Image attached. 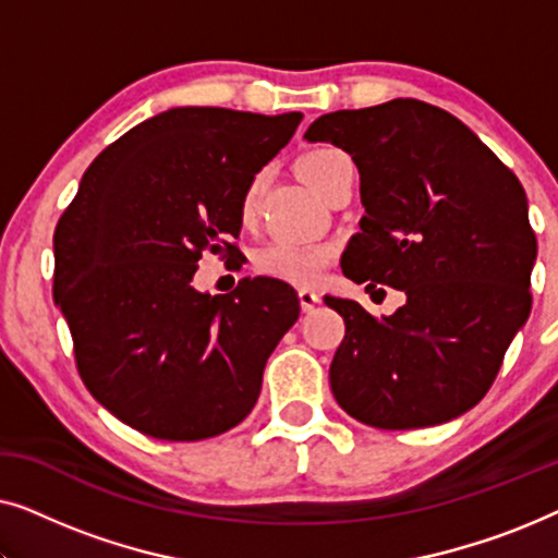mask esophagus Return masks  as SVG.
Instances as JSON below:
<instances>
[{
    "label": "esophagus",
    "mask_w": 558,
    "mask_h": 558,
    "mask_svg": "<svg viewBox=\"0 0 558 558\" xmlns=\"http://www.w3.org/2000/svg\"><path fill=\"white\" fill-rule=\"evenodd\" d=\"M319 302H323V296H319L317 292H312V289H300V307H302V312H312Z\"/></svg>",
    "instance_id": "34e87169"
}]
</instances>
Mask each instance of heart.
Listing matches in <instances>:
<instances>
[{
    "label": "heart",
    "mask_w": 558,
    "mask_h": 558,
    "mask_svg": "<svg viewBox=\"0 0 558 558\" xmlns=\"http://www.w3.org/2000/svg\"><path fill=\"white\" fill-rule=\"evenodd\" d=\"M350 162L345 151L335 147H315L304 151L296 162V170L304 178V182L312 190H317L319 195H325V190L330 187L335 172L342 165ZM262 174H256L248 182L246 193L241 197V218L251 220L256 213L258 193H262ZM335 258V246L327 241H300V239H279L266 241L264 246L256 248L254 254V269L262 277L287 281V284H315V281L327 271V266Z\"/></svg>",
    "instance_id": "heart-1"
}]
</instances>
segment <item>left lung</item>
Segmentation results:
<instances>
[{"instance_id":"left-lung-1","label":"left lung","mask_w":558,"mask_h":558,"mask_svg":"<svg viewBox=\"0 0 558 558\" xmlns=\"http://www.w3.org/2000/svg\"><path fill=\"white\" fill-rule=\"evenodd\" d=\"M304 140L335 144L361 172L365 216L342 274L365 292L407 294L380 319L325 296L345 319L335 401L376 429L452 422L487 393L531 315L536 233L523 185L460 119L416 98L325 113Z\"/></svg>"}]
</instances>
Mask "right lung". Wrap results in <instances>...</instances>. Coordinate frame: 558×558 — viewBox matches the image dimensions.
I'll return each mask as SVG.
<instances>
[{"label":"right lung","instance_id":"1","mask_svg":"<svg viewBox=\"0 0 558 558\" xmlns=\"http://www.w3.org/2000/svg\"><path fill=\"white\" fill-rule=\"evenodd\" d=\"M302 113L180 106L109 144L58 220L56 304L90 396L132 429L197 441L233 429L300 317L292 287H193L203 251L231 254L241 197Z\"/></svg>","mask_w":558,"mask_h":558}]
</instances>
